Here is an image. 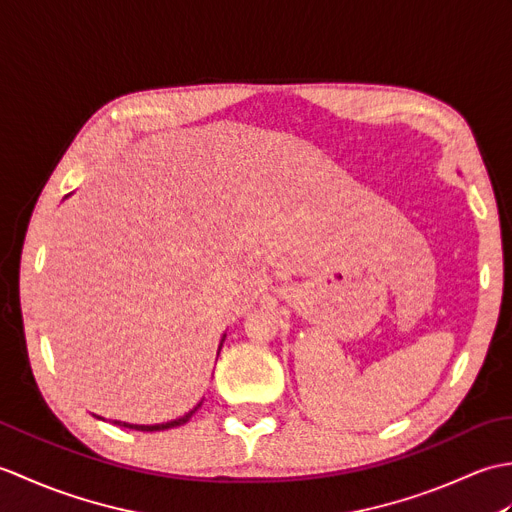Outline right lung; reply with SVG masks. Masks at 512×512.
<instances>
[{"mask_svg": "<svg viewBox=\"0 0 512 512\" xmlns=\"http://www.w3.org/2000/svg\"><path fill=\"white\" fill-rule=\"evenodd\" d=\"M222 343H224V339H222ZM222 343H220V350H222ZM217 354H220V352H217ZM200 405H202V402H198V405H195L189 413H184V416H180L176 420H169V422H162V424H129V422H121V420H114V424H121V427H125V429H136V431H165V429L180 427V424L189 422V418L200 409Z\"/></svg>", "mask_w": 512, "mask_h": 512, "instance_id": "add662e5", "label": "right lung"}]
</instances>
